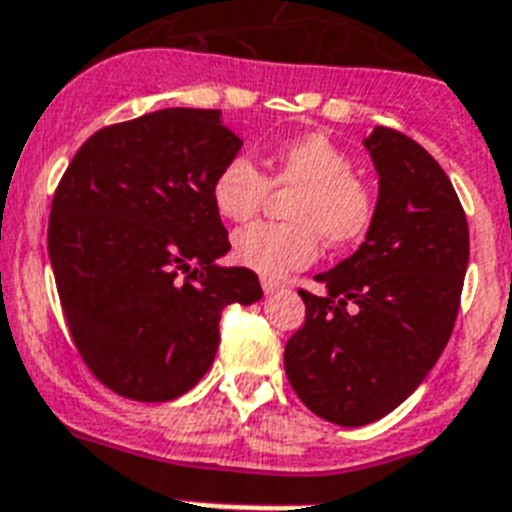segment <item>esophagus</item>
Masks as SVG:
<instances>
[{"mask_svg":"<svg viewBox=\"0 0 512 512\" xmlns=\"http://www.w3.org/2000/svg\"><path fill=\"white\" fill-rule=\"evenodd\" d=\"M261 287H264L266 295H274V292H279L285 285H282V282L274 277H261Z\"/></svg>","mask_w":512,"mask_h":512,"instance_id":"34e87169","label":"esophagus"}]
</instances>
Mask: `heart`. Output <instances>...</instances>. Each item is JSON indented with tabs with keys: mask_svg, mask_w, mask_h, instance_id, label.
<instances>
[{
	"mask_svg": "<svg viewBox=\"0 0 512 512\" xmlns=\"http://www.w3.org/2000/svg\"><path fill=\"white\" fill-rule=\"evenodd\" d=\"M264 176L251 157H230L212 178L214 209L230 222L259 212L269 191L292 189L287 222H256L233 235V256L264 277H282L313 264L318 240L344 246L362 238L373 222L375 196L355 176L352 157L326 134H305L279 144L266 157Z\"/></svg>",
	"mask_w": 512,
	"mask_h": 512,
	"instance_id": "1",
	"label": "heart"
}]
</instances>
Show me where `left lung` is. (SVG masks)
<instances>
[{
	"label": "left lung",
	"mask_w": 512,
	"mask_h": 512,
	"mask_svg": "<svg viewBox=\"0 0 512 512\" xmlns=\"http://www.w3.org/2000/svg\"><path fill=\"white\" fill-rule=\"evenodd\" d=\"M378 202L365 243L300 290L305 323L285 347L290 386L310 412L342 427L386 417L425 381L453 334L469 225L435 157L375 126L365 139Z\"/></svg>",
	"instance_id": "left-lung-1"
}]
</instances>
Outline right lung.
Wrapping results in <instances>:
<instances>
[{
	"instance_id": "obj_1",
	"label": "right lung",
	"mask_w": 512,
	"mask_h": 512,
	"mask_svg": "<svg viewBox=\"0 0 512 512\" xmlns=\"http://www.w3.org/2000/svg\"><path fill=\"white\" fill-rule=\"evenodd\" d=\"M243 147L212 108L95 131L56 186L48 259L74 347L103 386L170 401L202 381L230 303L261 300L230 251L212 178Z\"/></svg>"
}]
</instances>
